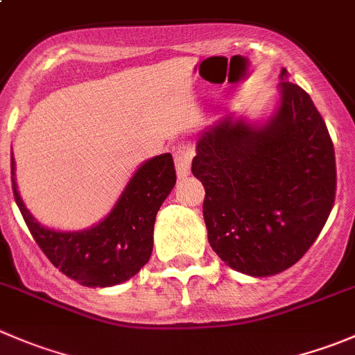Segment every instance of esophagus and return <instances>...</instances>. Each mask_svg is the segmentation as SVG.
<instances>
[{
    "instance_id": "obj_1",
    "label": "esophagus",
    "mask_w": 355,
    "mask_h": 355,
    "mask_svg": "<svg viewBox=\"0 0 355 355\" xmlns=\"http://www.w3.org/2000/svg\"><path fill=\"white\" fill-rule=\"evenodd\" d=\"M173 157L178 177H187L191 171L192 157H194V146L191 142H178L173 147Z\"/></svg>"
}]
</instances>
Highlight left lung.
Segmentation results:
<instances>
[{
  "mask_svg": "<svg viewBox=\"0 0 355 355\" xmlns=\"http://www.w3.org/2000/svg\"><path fill=\"white\" fill-rule=\"evenodd\" d=\"M281 104L263 125L234 114L196 144L209 246L237 272L279 274L321 234L336 192L335 149L305 90L281 71Z\"/></svg>",
  "mask_w": 355,
  "mask_h": 355,
  "instance_id": "obj_1",
  "label": "left lung"
}]
</instances>
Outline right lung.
I'll list each match as a JSON object with an SVG mask.
<instances>
[{
    "mask_svg": "<svg viewBox=\"0 0 355 355\" xmlns=\"http://www.w3.org/2000/svg\"><path fill=\"white\" fill-rule=\"evenodd\" d=\"M177 182L170 153L146 161L130 178L114 208L97 225L76 232L46 229L20 199L12 156L15 202L48 260L71 279L88 288L121 284L135 276L153 253V234L161 205Z\"/></svg>",
    "mask_w": 355,
    "mask_h": 355,
    "instance_id": "add662e5",
    "label": "right lung"
}]
</instances>
